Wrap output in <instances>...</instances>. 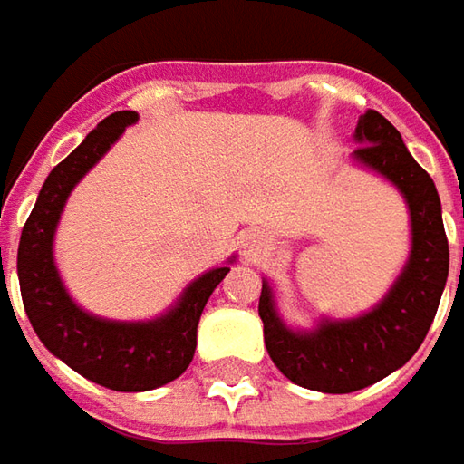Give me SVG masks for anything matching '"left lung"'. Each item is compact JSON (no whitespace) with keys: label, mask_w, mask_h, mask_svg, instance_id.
<instances>
[{"label":"left lung","mask_w":464,"mask_h":464,"mask_svg":"<svg viewBox=\"0 0 464 464\" xmlns=\"http://www.w3.org/2000/svg\"><path fill=\"white\" fill-rule=\"evenodd\" d=\"M353 157L401 188L411 208L413 247L390 295L356 320H325L312 333L289 330L263 281L258 314L268 356L292 382L317 392H356L401 369L434 323L450 274V245L434 180L411 157L401 131L377 111L359 116Z\"/></svg>","instance_id":"left-lung-1"}]
</instances>
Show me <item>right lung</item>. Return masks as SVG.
I'll return each instance as SVG.
<instances>
[{
  "label": "right lung",
  "mask_w": 464,
  "mask_h": 464,
  "mask_svg": "<svg viewBox=\"0 0 464 464\" xmlns=\"http://www.w3.org/2000/svg\"><path fill=\"white\" fill-rule=\"evenodd\" d=\"M136 121L134 111H118L92 129L74 152L51 169L27 217L17 276L27 320L44 346L82 377L118 392H144L178 380L196 351V328L206 302L229 266L214 268L188 286L178 307L152 323H113L82 312L62 286L53 266V232L72 188L111 144Z\"/></svg>",
  "instance_id": "obj_1"
}]
</instances>
